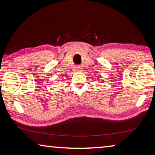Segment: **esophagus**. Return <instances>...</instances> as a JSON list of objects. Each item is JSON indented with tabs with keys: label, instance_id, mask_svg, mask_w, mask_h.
Here are the masks:
<instances>
[{
	"label": "esophagus",
	"instance_id": "1",
	"mask_svg": "<svg viewBox=\"0 0 155 155\" xmlns=\"http://www.w3.org/2000/svg\"><path fill=\"white\" fill-rule=\"evenodd\" d=\"M74 71L76 72H80L82 70V67L81 66V65H77V66H75L74 68Z\"/></svg>",
	"mask_w": 155,
	"mask_h": 155
}]
</instances>
